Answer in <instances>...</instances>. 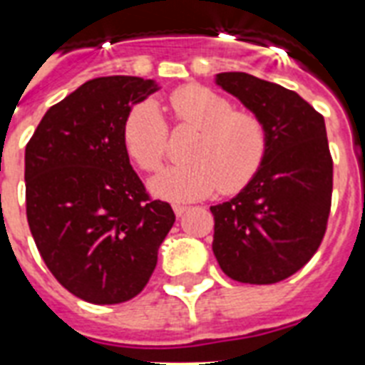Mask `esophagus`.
Wrapping results in <instances>:
<instances>
[{
    "label": "esophagus",
    "mask_w": 365,
    "mask_h": 365,
    "mask_svg": "<svg viewBox=\"0 0 365 365\" xmlns=\"http://www.w3.org/2000/svg\"><path fill=\"white\" fill-rule=\"evenodd\" d=\"M172 208H174V214H176L178 217H182L183 214L187 212V206H183V205H174Z\"/></svg>",
    "instance_id": "esophagus-1"
}]
</instances>
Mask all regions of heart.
Returning <instances> with one entry per match:
<instances>
[{
	"label": "heart",
	"instance_id": "b5f03b06",
	"mask_svg": "<svg viewBox=\"0 0 365 365\" xmlns=\"http://www.w3.org/2000/svg\"><path fill=\"white\" fill-rule=\"evenodd\" d=\"M178 128L197 130L187 149L189 163L172 166L151 182L155 195L195 200L242 191L259 172L267 155V128L259 115L235 110L227 96L191 83L168 96ZM126 153L143 172H157L168 151V125L153 102L134 104L123 121Z\"/></svg>",
	"mask_w": 365,
	"mask_h": 365
}]
</instances>
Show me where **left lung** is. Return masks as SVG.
I'll list each match as a JSON object with an SVG mask.
<instances>
[{
	"label": "left lung",
	"instance_id": "8db88e82",
	"mask_svg": "<svg viewBox=\"0 0 365 365\" xmlns=\"http://www.w3.org/2000/svg\"><path fill=\"white\" fill-rule=\"evenodd\" d=\"M216 83L265 123L267 155L237 197L210 206L212 250L237 282H280L309 263L328 227L334 160L326 123L277 83L242 71L217 73Z\"/></svg>",
	"mask_w": 365,
	"mask_h": 365
}]
</instances>
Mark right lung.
<instances>
[{"instance_id":"1","label":"right lung","mask_w":365,"mask_h":365,"mask_svg":"<svg viewBox=\"0 0 365 365\" xmlns=\"http://www.w3.org/2000/svg\"><path fill=\"white\" fill-rule=\"evenodd\" d=\"M157 87L96 77L48 108L26 145V216L53 277L94 305L136 297L176 216L132 170L123 121Z\"/></svg>"}]
</instances>
